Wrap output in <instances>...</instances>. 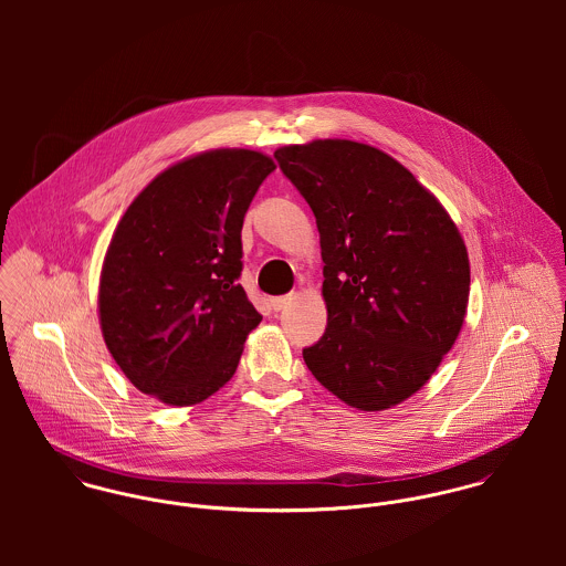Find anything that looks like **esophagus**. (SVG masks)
I'll return each mask as SVG.
<instances>
[{
  "mask_svg": "<svg viewBox=\"0 0 566 566\" xmlns=\"http://www.w3.org/2000/svg\"><path fill=\"white\" fill-rule=\"evenodd\" d=\"M294 298H296V296H294V294H285V296H276V298H272V301H270V305H272V310H274V312H281V310H285V307H287V305H290V303H292V301H294Z\"/></svg>",
  "mask_w": 566,
  "mask_h": 566,
  "instance_id": "1",
  "label": "esophagus"
}]
</instances>
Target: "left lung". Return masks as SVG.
<instances>
[{
	"label": "left lung",
	"instance_id": "1",
	"mask_svg": "<svg viewBox=\"0 0 566 566\" xmlns=\"http://www.w3.org/2000/svg\"><path fill=\"white\" fill-rule=\"evenodd\" d=\"M316 216L326 328L303 348L344 403L381 411L418 392L467 316L471 268L442 205L386 153L318 139L274 153Z\"/></svg>",
	"mask_w": 566,
	"mask_h": 566
}]
</instances>
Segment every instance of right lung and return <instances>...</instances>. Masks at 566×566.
I'll list each match as a JSON object with an SVG mask.
<instances>
[{
    "label": "right lung",
    "instance_id": "add662e5",
    "mask_svg": "<svg viewBox=\"0 0 566 566\" xmlns=\"http://www.w3.org/2000/svg\"><path fill=\"white\" fill-rule=\"evenodd\" d=\"M274 167L254 150L196 155L161 171L119 220L102 265L99 324L144 395L196 405L235 375L261 323L238 283L243 216Z\"/></svg>",
    "mask_w": 566,
    "mask_h": 566
}]
</instances>
